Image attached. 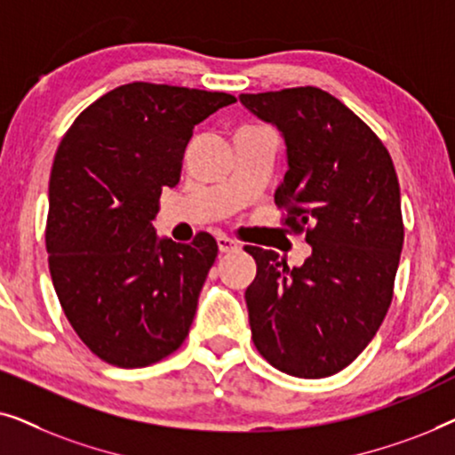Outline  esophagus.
I'll return each mask as SVG.
<instances>
[{"label":"esophagus","instance_id":"obj_1","mask_svg":"<svg viewBox=\"0 0 455 455\" xmlns=\"http://www.w3.org/2000/svg\"><path fill=\"white\" fill-rule=\"evenodd\" d=\"M217 246H220V252H234L238 251V244L232 238H228V235H217Z\"/></svg>","mask_w":455,"mask_h":455}]
</instances>
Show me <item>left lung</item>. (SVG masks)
I'll return each mask as SVG.
<instances>
[{
	"label": "left lung",
	"instance_id": "8db88e82",
	"mask_svg": "<svg viewBox=\"0 0 455 455\" xmlns=\"http://www.w3.org/2000/svg\"><path fill=\"white\" fill-rule=\"evenodd\" d=\"M240 103L282 132L288 172L275 204L313 246L291 269L275 251L246 246L257 260L244 294L252 341L291 377L335 375L375 338L394 296L403 246L394 161L354 111L316 86Z\"/></svg>",
	"mask_w": 455,
	"mask_h": 455
}]
</instances>
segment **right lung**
Wrapping results in <instances>:
<instances>
[{"label":"right lung","mask_w":455,"mask_h":455,"mask_svg":"<svg viewBox=\"0 0 455 455\" xmlns=\"http://www.w3.org/2000/svg\"><path fill=\"white\" fill-rule=\"evenodd\" d=\"M235 103L228 92L132 83L80 114L49 180V273L78 338L105 363L139 369L176 352L215 263L213 235L159 238L161 190L180 182L192 130Z\"/></svg>","instance_id":"1"}]
</instances>
